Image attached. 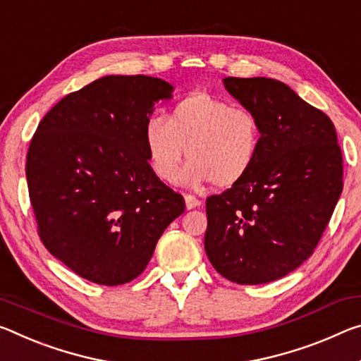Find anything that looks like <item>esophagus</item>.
Instances as JSON below:
<instances>
[{"label":"esophagus","instance_id":"esophagus-1","mask_svg":"<svg viewBox=\"0 0 361 361\" xmlns=\"http://www.w3.org/2000/svg\"><path fill=\"white\" fill-rule=\"evenodd\" d=\"M185 201H186L188 209H196L201 205V201H199L196 196H192V194H185Z\"/></svg>","mask_w":361,"mask_h":361}]
</instances>
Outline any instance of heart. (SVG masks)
<instances>
[{
	"label": "heart",
	"mask_w": 361,
	"mask_h": 361,
	"mask_svg": "<svg viewBox=\"0 0 361 361\" xmlns=\"http://www.w3.org/2000/svg\"><path fill=\"white\" fill-rule=\"evenodd\" d=\"M145 145L151 169L162 181L178 180L188 151V183L231 188L254 169L262 127L252 109L196 91L176 102L167 118L147 120Z\"/></svg>",
	"instance_id": "heart-1"
}]
</instances>
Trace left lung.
<instances>
[{"mask_svg": "<svg viewBox=\"0 0 361 361\" xmlns=\"http://www.w3.org/2000/svg\"><path fill=\"white\" fill-rule=\"evenodd\" d=\"M260 120L259 159L238 185L207 197L204 247L236 284H263L300 267L328 226L344 181L334 123L278 80H223Z\"/></svg>", "mask_w": 361, "mask_h": 361, "instance_id": "8db88e82", "label": "left lung"}]
</instances>
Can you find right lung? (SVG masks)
I'll return each mask as SVG.
<instances>
[{"label":"right lung","instance_id":"add662e5","mask_svg":"<svg viewBox=\"0 0 361 361\" xmlns=\"http://www.w3.org/2000/svg\"><path fill=\"white\" fill-rule=\"evenodd\" d=\"M173 87L146 75H107L62 98L27 152L38 236L78 276L102 286L145 271L185 199L151 169L145 127Z\"/></svg>","mask_w":361,"mask_h":361}]
</instances>
